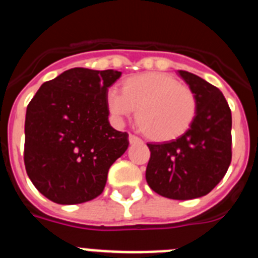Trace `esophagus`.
<instances>
[{
  "label": "esophagus",
  "mask_w": 258,
  "mask_h": 258,
  "mask_svg": "<svg viewBox=\"0 0 258 258\" xmlns=\"http://www.w3.org/2000/svg\"><path fill=\"white\" fill-rule=\"evenodd\" d=\"M129 142H131V143H140V142H142V141H141V138H138L137 136H134V134H129Z\"/></svg>",
  "instance_id": "obj_1"
}]
</instances>
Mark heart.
<instances>
[{
    "label": "heart",
    "mask_w": 258,
    "mask_h": 258,
    "mask_svg": "<svg viewBox=\"0 0 258 258\" xmlns=\"http://www.w3.org/2000/svg\"><path fill=\"white\" fill-rule=\"evenodd\" d=\"M107 107L116 118L127 117L137 109L136 121L147 138L168 142L183 136L198 113V98L192 89L175 77L147 72L126 77L121 93L111 90Z\"/></svg>",
    "instance_id": "obj_1"
}]
</instances>
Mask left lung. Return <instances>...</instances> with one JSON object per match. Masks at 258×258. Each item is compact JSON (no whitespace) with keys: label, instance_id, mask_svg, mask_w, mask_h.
Instances as JSON below:
<instances>
[{"label":"left lung","instance_id":"8db88e82","mask_svg":"<svg viewBox=\"0 0 258 258\" xmlns=\"http://www.w3.org/2000/svg\"><path fill=\"white\" fill-rule=\"evenodd\" d=\"M178 74L197 94V117L177 140L147 143L146 181L161 197L188 200L211 192L229 169L231 109L220 89L187 71Z\"/></svg>","mask_w":258,"mask_h":258}]
</instances>
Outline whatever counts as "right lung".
<instances>
[{"label": "right lung", "instance_id": "obj_1", "mask_svg": "<svg viewBox=\"0 0 258 258\" xmlns=\"http://www.w3.org/2000/svg\"><path fill=\"white\" fill-rule=\"evenodd\" d=\"M121 72L71 68L41 85L27 107L24 165L35 187L56 204L99 197L127 133L108 122L107 92Z\"/></svg>", "mask_w": 258, "mask_h": 258}]
</instances>
